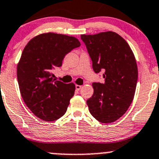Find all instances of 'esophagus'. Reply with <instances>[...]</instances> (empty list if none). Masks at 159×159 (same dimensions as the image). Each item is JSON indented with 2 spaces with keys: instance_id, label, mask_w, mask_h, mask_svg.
Returning <instances> with one entry per match:
<instances>
[{
  "instance_id": "1",
  "label": "esophagus",
  "mask_w": 159,
  "mask_h": 159,
  "mask_svg": "<svg viewBox=\"0 0 159 159\" xmlns=\"http://www.w3.org/2000/svg\"><path fill=\"white\" fill-rule=\"evenodd\" d=\"M75 89H76L77 91H79V90H81V85L76 84V85H75Z\"/></svg>"
}]
</instances>
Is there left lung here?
Listing matches in <instances>:
<instances>
[{
	"instance_id": "left-lung-1",
	"label": "left lung",
	"mask_w": 159,
	"mask_h": 159,
	"mask_svg": "<svg viewBox=\"0 0 159 159\" xmlns=\"http://www.w3.org/2000/svg\"><path fill=\"white\" fill-rule=\"evenodd\" d=\"M96 74L103 70L105 82H93V95L87 100L90 113L102 123L121 118L134 98L138 67L129 44L112 31L82 34Z\"/></svg>"
}]
</instances>
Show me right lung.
I'll return each instance as SVG.
<instances>
[{"label": "right lung", "instance_id": "add662e5", "mask_svg": "<svg viewBox=\"0 0 159 159\" xmlns=\"http://www.w3.org/2000/svg\"><path fill=\"white\" fill-rule=\"evenodd\" d=\"M80 45L75 37L46 33L25 46L17 65V81L24 102L38 118L53 121L66 112L75 85L55 81L51 70L61 67L65 55Z\"/></svg>", "mask_w": 159, "mask_h": 159}]
</instances>
